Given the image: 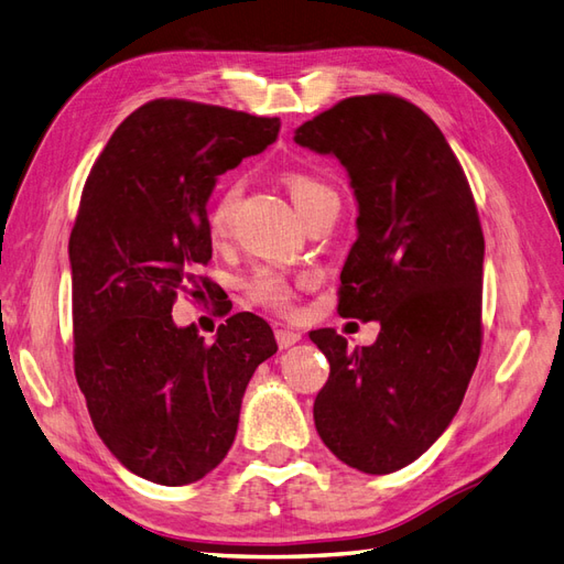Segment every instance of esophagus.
Segmentation results:
<instances>
[{
  "label": "esophagus",
  "mask_w": 564,
  "mask_h": 564,
  "mask_svg": "<svg viewBox=\"0 0 564 564\" xmlns=\"http://www.w3.org/2000/svg\"><path fill=\"white\" fill-rule=\"evenodd\" d=\"M276 343L281 350H288V348H293L295 343H300V334L293 328H276Z\"/></svg>",
  "instance_id": "1"
}]
</instances>
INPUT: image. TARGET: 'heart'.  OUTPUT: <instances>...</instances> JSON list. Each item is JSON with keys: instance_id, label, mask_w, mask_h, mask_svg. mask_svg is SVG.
<instances>
[{"instance_id": "b5f03b06", "label": "heart", "mask_w": 564, "mask_h": 564, "mask_svg": "<svg viewBox=\"0 0 564 564\" xmlns=\"http://www.w3.org/2000/svg\"><path fill=\"white\" fill-rule=\"evenodd\" d=\"M285 187L288 193H291L293 205L302 214V219H305V216L319 205V202L336 197V193L330 191L324 181L310 176V173H288ZM238 197H240V185L230 183L221 187V191L212 199L207 226L214 240H221L228 234L230 216L236 212ZM295 291H297V279H291L285 271L269 269V267L259 269L248 281V295L254 302H259V305H264L273 312H291L295 307Z\"/></svg>"}]
</instances>
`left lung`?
<instances>
[{
  "instance_id": "obj_1",
  "label": "left lung",
  "mask_w": 564,
  "mask_h": 564,
  "mask_svg": "<svg viewBox=\"0 0 564 564\" xmlns=\"http://www.w3.org/2000/svg\"><path fill=\"white\" fill-rule=\"evenodd\" d=\"M295 142L348 169L359 216L338 312L381 324L355 350L334 328L312 330L330 365L314 424L345 465L391 474L436 443L479 362V212L441 128L398 95L340 99Z\"/></svg>"
}]
</instances>
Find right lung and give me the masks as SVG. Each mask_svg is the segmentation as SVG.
Wrapping results in <instances>:
<instances>
[{
	"instance_id": "right-lung-1",
	"label": "right lung",
	"mask_w": 564,
	"mask_h": 564,
	"mask_svg": "<svg viewBox=\"0 0 564 564\" xmlns=\"http://www.w3.org/2000/svg\"><path fill=\"white\" fill-rule=\"evenodd\" d=\"M281 121L187 99L128 117L85 181L68 238L74 369L97 436L126 469L185 486L234 445L254 369L279 350L250 312L216 340L171 319L178 293L230 302L202 273L212 259L207 199L216 176L276 140Z\"/></svg>"
}]
</instances>
